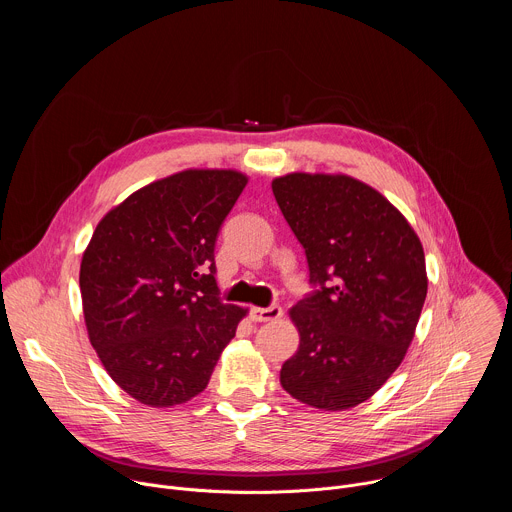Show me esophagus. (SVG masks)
I'll list each match as a JSON object with an SVG mask.
<instances>
[{
    "mask_svg": "<svg viewBox=\"0 0 512 512\" xmlns=\"http://www.w3.org/2000/svg\"><path fill=\"white\" fill-rule=\"evenodd\" d=\"M283 314V310L279 306H269V308H253L251 310V318L255 322H275L279 320Z\"/></svg>",
    "mask_w": 512,
    "mask_h": 512,
    "instance_id": "34e87169",
    "label": "esophagus"
}]
</instances>
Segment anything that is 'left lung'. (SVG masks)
Returning a JSON list of instances; mask_svg holds the SVG:
<instances>
[{
  "mask_svg": "<svg viewBox=\"0 0 512 512\" xmlns=\"http://www.w3.org/2000/svg\"><path fill=\"white\" fill-rule=\"evenodd\" d=\"M271 188L318 285L289 310L300 346L283 362L281 387L316 409L356 407L397 371L415 336L427 296L421 241L352 176L294 172Z\"/></svg>",
  "mask_w": 512,
  "mask_h": 512,
  "instance_id": "left-lung-1",
  "label": "left lung"
}]
</instances>
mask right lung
<instances>
[{"label": "right lung", "mask_w": 512, "mask_h": 512, "mask_svg": "<svg viewBox=\"0 0 512 512\" xmlns=\"http://www.w3.org/2000/svg\"><path fill=\"white\" fill-rule=\"evenodd\" d=\"M237 170H184L135 190L81 261L89 340L109 377L148 407L200 395L247 308L223 304L214 243L247 186Z\"/></svg>", "instance_id": "obj_1"}]
</instances>
